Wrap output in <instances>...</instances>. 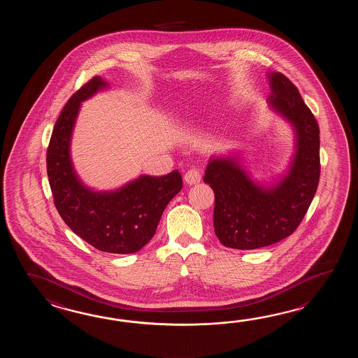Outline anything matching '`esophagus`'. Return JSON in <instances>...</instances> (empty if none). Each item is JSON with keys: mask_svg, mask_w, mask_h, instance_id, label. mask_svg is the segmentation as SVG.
Returning a JSON list of instances; mask_svg holds the SVG:
<instances>
[{"mask_svg": "<svg viewBox=\"0 0 358 358\" xmlns=\"http://www.w3.org/2000/svg\"><path fill=\"white\" fill-rule=\"evenodd\" d=\"M201 179H202V176H201V173H199V170H197V169H190L184 176V182H187L188 185L198 184V182H201Z\"/></svg>", "mask_w": 358, "mask_h": 358, "instance_id": "1", "label": "esophagus"}]
</instances>
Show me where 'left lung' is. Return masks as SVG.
I'll return each mask as SVG.
<instances>
[{
	"label": "left lung",
	"mask_w": 358,
	"mask_h": 358,
	"mask_svg": "<svg viewBox=\"0 0 358 358\" xmlns=\"http://www.w3.org/2000/svg\"><path fill=\"white\" fill-rule=\"evenodd\" d=\"M268 82V105L293 127L296 152L287 174L270 185L253 182L238 156L208 161L203 182L215 193V234L229 248L256 250L289 236L319 185V124L287 76L270 73Z\"/></svg>",
	"instance_id": "1"
}]
</instances>
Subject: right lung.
I'll return each mask as SVG.
<instances>
[{"mask_svg": "<svg viewBox=\"0 0 358 358\" xmlns=\"http://www.w3.org/2000/svg\"><path fill=\"white\" fill-rule=\"evenodd\" d=\"M101 76L92 78L62 108L47 148V176L54 203L76 236L99 251L136 253L156 233L161 215L182 188L178 170L168 176H142L110 192L85 187L70 157V141L80 103L106 88Z\"/></svg>", "mask_w": 358, "mask_h": 358, "instance_id": "1", "label": "right lung"}]
</instances>
